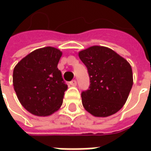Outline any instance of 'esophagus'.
I'll list each match as a JSON object with an SVG mask.
<instances>
[{
	"mask_svg": "<svg viewBox=\"0 0 151 151\" xmlns=\"http://www.w3.org/2000/svg\"><path fill=\"white\" fill-rule=\"evenodd\" d=\"M69 84L71 86H75L77 85V81H76V80H73V81H71V82H69Z\"/></svg>",
	"mask_w": 151,
	"mask_h": 151,
	"instance_id": "obj_1",
	"label": "esophagus"
}]
</instances>
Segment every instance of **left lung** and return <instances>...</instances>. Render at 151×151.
<instances>
[{"instance_id": "1", "label": "left lung", "mask_w": 151, "mask_h": 151, "mask_svg": "<svg viewBox=\"0 0 151 151\" xmlns=\"http://www.w3.org/2000/svg\"><path fill=\"white\" fill-rule=\"evenodd\" d=\"M86 66L90 87L82 91V105L96 117H107L123 108L133 84L130 64L111 48L91 46L78 52Z\"/></svg>"}]
</instances>
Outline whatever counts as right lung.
Segmentation results:
<instances>
[{
    "label": "right lung",
    "instance_id": "right-lung-1",
    "mask_svg": "<svg viewBox=\"0 0 151 151\" xmlns=\"http://www.w3.org/2000/svg\"><path fill=\"white\" fill-rule=\"evenodd\" d=\"M62 52L45 47L29 53L16 65L13 84L18 100L30 113L47 116L62 105L68 86L57 65Z\"/></svg>",
    "mask_w": 151,
    "mask_h": 151
}]
</instances>
